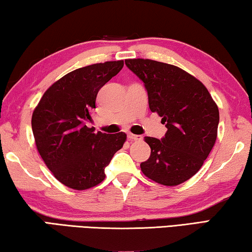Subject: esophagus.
<instances>
[{
  "mask_svg": "<svg viewBox=\"0 0 252 252\" xmlns=\"http://www.w3.org/2000/svg\"><path fill=\"white\" fill-rule=\"evenodd\" d=\"M127 138H129L130 141H134V142H138V141H142V136L141 135H136V134H127Z\"/></svg>",
  "mask_w": 252,
  "mask_h": 252,
  "instance_id": "34e87169",
  "label": "esophagus"
}]
</instances>
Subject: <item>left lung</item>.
Here are the masks:
<instances>
[{
    "label": "left lung",
    "instance_id": "left-lung-1",
    "mask_svg": "<svg viewBox=\"0 0 252 252\" xmlns=\"http://www.w3.org/2000/svg\"><path fill=\"white\" fill-rule=\"evenodd\" d=\"M143 81L149 108L168 127L162 140L144 136L151 156L140 164L162 186L181 185L201 169L218 135L219 109L204 84L179 66L150 59H127Z\"/></svg>",
    "mask_w": 252,
    "mask_h": 252
}]
</instances>
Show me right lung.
I'll return each mask as SVG.
<instances>
[{
    "label": "right lung",
    "mask_w": 252,
    "mask_h": 252,
    "mask_svg": "<svg viewBox=\"0 0 252 252\" xmlns=\"http://www.w3.org/2000/svg\"><path fill=\"white\" fill-rule=\"evenodd\" d=\"M123 67V60L80 67L51 85L32 114L36 149L57 180L87 190L104 180V169L126 134H106L85 126L100 89Z\"/></svg>",
    "instance_id": "add662e5"
}]
</instances>
